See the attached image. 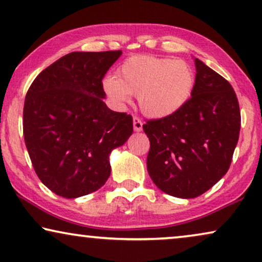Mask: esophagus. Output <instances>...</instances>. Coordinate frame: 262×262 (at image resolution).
<instances>
[{"label":"esophagus","instance_id":"obj_1","mask_svg":"<svg viewBox=\"0 0 262 262\" xmlns=\"http://www.w3.org/2000/svg\"><path fill=\"white\" fill-rule=\"evenodd\" d=\"M133 127L135 132H141L142 130V122L139 117L133 118Z\"/></svg>","mask_w":262,"mask_h":262}]
</instances>
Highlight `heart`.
Returning <instances> with one entry per match:
<instances>
[{
	"label": "heart",
	"mask_w": 262,
	"mask_h": 262,
	"mask_svg": "<svg viewBox=\"0 0 262 262\" xmlns=\"http://www.w3.org/2000/svg\"><path fill=\"white\" fill-rule=\"evenodd\" d=\"M195 72L180 58L138 55L125 60L116 76L103 80V90L117 107L138 96L142 114L149 118H165L182 110L195 89Z\"/></svg>",
	"instance_id": "obj_1"
}]
</instances>
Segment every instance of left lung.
<instances>
[{"label": "left lung", "mask_w": 262, "mask_h": 262, "mask_svg": "<svg viewBox=\"0 0 262 262\" xmlns=\"http://www.w3.org/2000/svg\"><path fill=\"white\" fill-rule=\"evenodd\" d=\"M196 81L186 106L142 125L149 139L147 171L164 193L204 194L228 172L238 141L241 114L232 86L194 58Z\"/></svg>", "instance_id": "obj_1"}]
</instances>
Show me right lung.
I'll use <instances>...</instances> for the list:
<instances>
[{"mask_svg":"<svg viewBox=\"0 0 262 262\" xmlns=\"http://www.w3.org/2000/svg\"><path fill=\"white\" fill-rule=\"evenodd\" d=\"M121 50L75 51L45 68L27 91L24 138L37 176L66 199L98 190L110 155L133 134L130 115L104 103L102 80Z\"/></svg>","mask_w":262,"mask_h":262,"instance_id":"1","label":"right lung"}]
</instances>
